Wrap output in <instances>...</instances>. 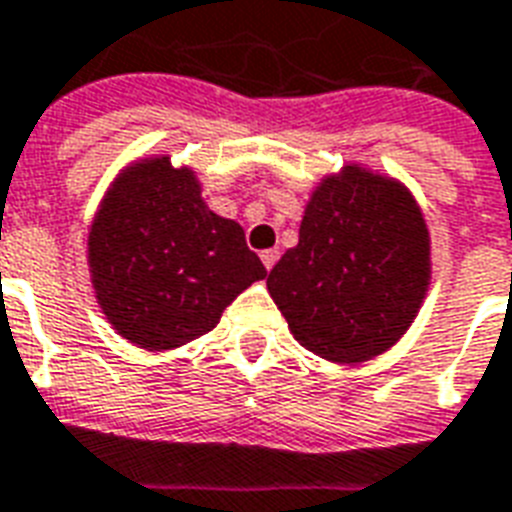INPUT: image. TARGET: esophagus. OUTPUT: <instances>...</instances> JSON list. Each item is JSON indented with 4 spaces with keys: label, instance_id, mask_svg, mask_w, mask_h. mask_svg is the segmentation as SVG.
Listing matches in <instances>:
<instances>
[{
    "label": "esophagus",
    "instance_id": "obj_1",
    "mask_svg": "<svg viewBox=\"0 0 512 512\" xmlns=\"http://www.w3.org/2000/svg\"><path fill=\"white\" fill-rule=\"evenodd\" d=\"M260 260H263V265L271 271L273 265H276V260H279V249H265V252H260Z\"/></svg>",
    "mask_w": 512,
    "mask_h": 512
}]
</instances>
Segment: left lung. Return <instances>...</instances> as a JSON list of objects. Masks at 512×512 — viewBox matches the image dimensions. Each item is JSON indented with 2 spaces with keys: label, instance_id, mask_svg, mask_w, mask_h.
<instances>
[{
  "label": "left lung",
  "instance_id": "8db88e82",
  "mask_svg": "<svg viewBox=\"0 0 512 512\" xmlns=\"http://www.w3.org/2000/svg\"><path fill=\"white\" fill-rule=\"evenodd\" d=\"M408 187L362 163L311 190L300 239L268 273V292L303 349L360 365L395 346L427 298L432 247Z\"/></svg>",
  "mask_w": 512,
  "mask_h": 512
}]
</instances>
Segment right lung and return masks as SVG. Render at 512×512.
Returning a JSON list of instances; mask_svg holds the SVG:
<instances>
[{
	"label": "right lung",
	"mask_w": 512,
	"mask_h": 512,
	"mask_svg": "<svg viewBox=\"0 0 512 512\" xmlns=\"http://www.w3.org/2000/svg\"><path fill=\"white\" fill-rule=\"evenodd\" d=\"M88 273L101 314L147 351L179 349L265 279L236 220L214 214L190 166L150 155L120 169L88 228Z\"/></svg>",
	"instance_id": "right-lung-1"
}]
</instances>
